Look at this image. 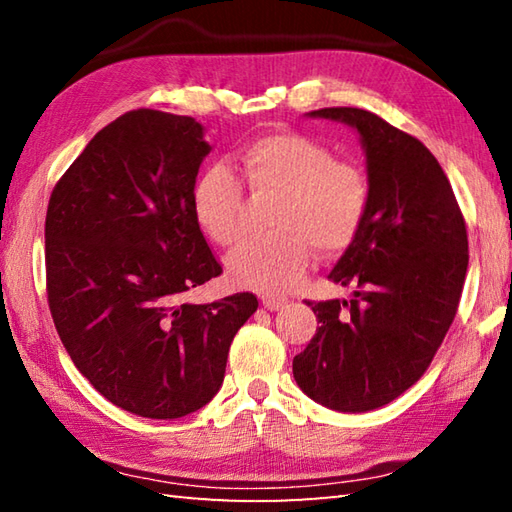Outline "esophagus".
Here are the masks:
<instances>
[{
  "label": "esophagus",
  "instance_id": "obj_1",
  "mask_svg": "<svg viewBox=\"0 0 512 512\" xmlns=\"http://www.w3.org/2000/svg\"><path fill=\"white\" fill-rule=\"evenodd\" d=\"M262 303H264V308H268L270 312H275V310H281V308L286 306V299L284 297H275V295H264Z\"/></svg>",
  "mask_w": 512,
  "mask_h": 512
}]
</instances>
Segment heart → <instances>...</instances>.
Instances as JSON below:
<instances>
[{
    "label": "heart",
    "mask_w": 512,
    "mask_h": 512,
    "mask_svg": "<svg viewBox=\"0 0 512 512\" xmlns=\"http://www.w3.org/2000/svg\"><path fill=\"white\" fill-rule=\"evenodd\" d=\"M237 169L255 193H277L270 211L275 231L250 237L226 257L233 284L281 292L301 277L310 246L319 255L350 246L367 217L372 187L365 171L297 132L250 140L237 151ZM244 189L226 165L204 167L191 187V211L202 233L220 246L242 237Z\"/></svg>",
    "instance_id": "heart-1"
}]
</instances>
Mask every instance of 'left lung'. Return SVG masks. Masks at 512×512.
<instances>
[{
  "instance_id": "8db88e82",
  "label": "left lung",
  "mask_w": 512,
  "mask_h": 512,
  "mask_svg": "<svg viewBox=\"0 0 512 512\" xmlns=\"http://www.w3.org/2000/svg\"><path fill=\"white\" fill-rule=\"evenodd\" d=\"M361 134L372 200L330 279L354 299L308 301L317 334L292 361L297 385L334 411H372L427 372L458 312L469 266L464 215L436 156L358 107H323Z\"/></svg>"
}]
</instances>
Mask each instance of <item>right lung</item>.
<instances>
[{"label":"right lung","instance_id":"1","mask_svg":"<svg viewBox=\"0 0 512 512\" xmlns=\"http://www.w3.org/2000/svg\"><path fill=\"white\" fill-rule=\"evenodd\" d=\"M211 145L191 116L132 110L96 134L46 213V290L76 369L116 407L154 420L198 411L222 387L253 292L184 303L222 275L191 211Z\"/></svg>","mask_w":512,"mask_h":512}]
</instances>
